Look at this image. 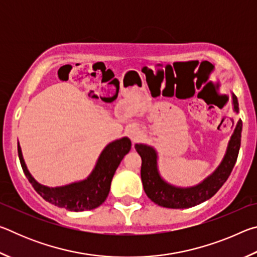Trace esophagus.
<instances>
[{"label":"esophagus","instance_id":"1","mask_svg":"<svg viewBox=\"0 0 257 257\" xmlns=\"http://www.w3.org/2000/svg\"><path fill=\"white\" fill-rule=\"evenodd\" d=\"M127 135L129 136V138L132 139L133 143H136L138 139L141 138L142 132H141V129H139L138 127H130L127 130Z\"/></svg>","mask_w":257,"mask_h":257}]
</instances>
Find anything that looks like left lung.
I'll return each instance as SVG.
<instances>
[{
  "instance_id": "8db88e82",
  "label": "left lung",
  "mask_w": 257,
  "mask_h": 257,
  "mask_svg": "<svg viewBox=\"0 0 257 257\" xmlns=\"http://www.w3.org/2000/svg\"><path fill=\"white\" fill-rule=\"evenodd\" d=\"M233 110L238 113V99L232 94ZM242 121L239 120L230 138L227 152L216 170L201 184L190 188H178L169 185L158 171V155L153 147L136 144L137 153L142 158L141 177L144 190L152 202L168 208H188L210 199L217 193L231 173L240 149Z\"/></svg>"
}]
</instances>
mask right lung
I'll return each instance as SVG.
<instances>
[{"instance_id":"right-lung-1","label":"right lung","mask_w":257,"mask_h":257,"mask_svg":"<svg viewBox=\"0 0 257 257\" xmlns=\"http://www.w3.org/2000/svg\"><path fill=\"white\" fill-rule=\"evenodd\" d=\"M130 149L132 142L127 137L110 143L99 155L95 169L87 179L56 188L43 186L34 179L26 167L19 144L18 155L21 168L27 179L46 202L68 211L81 212L93 210L104 203L110 191L114 172L123 156L129 153Z\"/></svg>"}]
</instances>
